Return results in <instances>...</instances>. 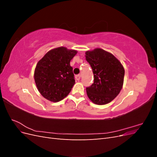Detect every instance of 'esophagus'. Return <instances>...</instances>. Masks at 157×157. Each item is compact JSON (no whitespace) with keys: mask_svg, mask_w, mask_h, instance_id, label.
Instances as JSON below:
<instances>
[{"mask_svg":"<svg viewBox=\"0 0 157 157\" xmlns=\"http://www.w3.org/2000/svg\"><path fill=\"white\" fill-rule=\"evenodd\" d=\"M75 78L77 79V80H79L80 78H81V75H76V76H75Z\"/></svg>","mask_w":157,"mask_h":157,"instance_id":"obj_1","label":"esophagus"}]
</instances>
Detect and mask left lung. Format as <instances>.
Here are the masks:
<instances>
[{"label": "left lung", "instance_id": "left-lung-1", "mask_svg": "<svg viewBox=\"0 0 157 157\" xmlns=\"http://www.w3.org/2000/svg\"><path fill=\"white\" fill-rule=\"evenodd\" d=\"M92 69L94 82L86 88L88 98L96 105H105L115 99L122 88L124 68L115 56L101 48L85 52Z\"/></svg>", "mask_w": 157, "mask_h": 157}]
</instances>
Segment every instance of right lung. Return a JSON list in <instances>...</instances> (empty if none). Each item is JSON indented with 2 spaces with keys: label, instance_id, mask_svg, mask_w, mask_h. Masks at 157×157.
Segmentation results:
<instances>
[{
  "label": "right lung",
  "instance_id": "1",
  "mask_svg": "<svg viewBox=\"0 0 157 157\" xmlns=\"http://www.w3.org/2000/svg\"><path fill=\"white\" fill-rule=\"evenodd\" d=\"M77 51L61 46L49 50L36 65L34 79L36 88L52 102L62 100L75 83L71 60Z\"/></svg>",
  "mask_w": 157,
  "mask_h": 157
}]
</instances>
